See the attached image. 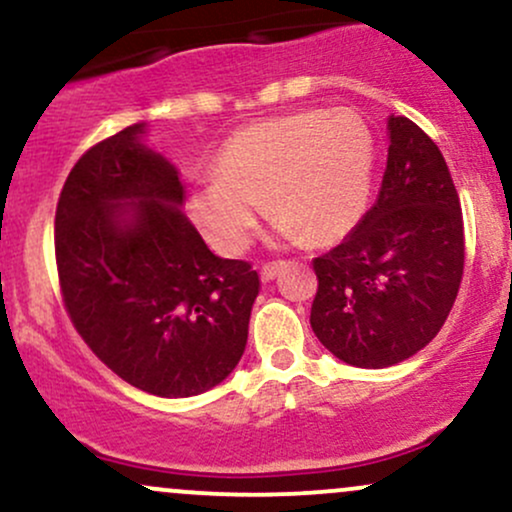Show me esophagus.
Returning a JSON list of instances; mask_svg holds the SVG:
<instances>
[{"label":"esophagus","instance_id":"1","mask_svg":"<svg viewBox=\"0 0 512 512\" xmlns=\"http://www.w3.org/2000/svg\"><path fill=\"white\" fill-rule=\"evenodd\" d=\"M281 264H284V262H267V264H262V269H260V279L264 281V284H267V281H272L274 276L279 274Z\"/></svg>","mask_w":512,"mask_h":512}]
</instances>
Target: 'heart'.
<instances>
[{"mask_svg": "<svg viewBox=\"0 0 512 512\" xmlns=\"http://www.w3.org/2000/svg\"><path fill=\"white\" fill-rule=\"evenodd\" d=\"M373 161V132L354 110L269 117L226 139L216 175L192 187L187 211L221 255L248 248L260 202L276 216V236L325 245L361 219Z\"/></svg>", "mask_w": 512, "mask_h": 512, "instance_id": "heart-1", "label": "heart"}]
</instances>
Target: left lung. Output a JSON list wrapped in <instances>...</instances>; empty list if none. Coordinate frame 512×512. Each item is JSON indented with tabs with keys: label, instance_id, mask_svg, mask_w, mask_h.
<instances>
[{
	"label": "left lung",
	"instance_id": "1",
	"mask_svg": "<svg viewBox=\"0 0 512 512\" xmlns=\"http://www.w3.org/2000/svg\"><path fill=\"white\" fill-rule=\"evenodd\" d=\"M387 168L354 231L315 257L310 327L358 368H387L440 332L460 291L464 226L445 158L419 125L387 117Z\"/></svg>",
	"mask_w": 512,
	"mask_h": 512
}]
</instances>
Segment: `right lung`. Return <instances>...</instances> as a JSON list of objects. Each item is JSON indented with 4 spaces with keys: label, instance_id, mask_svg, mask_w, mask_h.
<instances>
[{
    "label": "right lung",
    "instance_id": "right-lung-1",
    "mask_svg": "<svg viewBox=\"0 0 512 512\" xmlns=\"http://www.w3.org/2000/svg\"><path fill=\"white\" fill-rule=\"evenodd\" d=\"M125 127L76 161L55 214L64 308L113 373L156 397H192L231 375L260 276L207 248L166 156Z\"/></svg>",
    "mask_w": 512,
    "mask_h": 512
}]
</instances>
